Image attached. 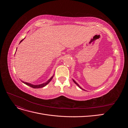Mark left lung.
I'll return each instance as SVG.
<instances>
[{"instance_id": "obj_1", "label": "left lung", "mask_w": 128, "mask_h": 128, "mask_svg": "<svg viewBox=\"0 0 128 128\" xmlns=\"http://www.w3.org/2000/svg\"><path fill=\"white\" fill-rule=\"evenodd\" d=\"M73 80V82H74V83H75V84H76L77 85V86H78V87H79L80 88H81V89H82V90H84V89H83V88H81V87H80V86H79V85H78V84H77V83H76V82H75V81L74 80Z\"/></svg>"}]
</instances>
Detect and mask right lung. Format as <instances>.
Returning a JSON list of instances; mask_svg holds the SVG:
<instances>
[{"instance_id":"right-lung-1","label":"right lung","mask_w":128,"mask_h":128,"mask_svg":"<svg viewBox=\"0 0 128 128\" xmlns=\"http://www.w3.org/2000/svg\"><path fill=\"white\" fill-rule=\"evenodd\" d=\"M24 39H23V40H22L21 41H20V42H21L23 40H24ZM53 76H54V75L51 77V78H50L47 82H46L45 83H42V84H39V85H34V84H30V83H27V82H24V81H22V80H21L22 81V82H23L25 84H26V85H27V86H30V87H32V88H43L44 86H46V85L47 84H48V83L50 82V81H51V80H52V79L53 78Z\"/></svg>"}]
</instances>
